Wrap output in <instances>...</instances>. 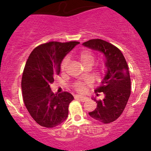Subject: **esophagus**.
I'll use <instances>...</instances> for the list:
<instances>
[{
  "label": "esophagus",
  "instance_id": "34e87169",
  "mask_svg": "<svg viewBox=\"0 0 151 151\" xmlns=\"http://www.w3.org/2000/svg\"><path fill=\"white\" fill-rule=\"evenodd\" d=\"M74 97H75V99H79V100L82 101V102H84V101L87 100V99H88V98L86 97V96H80V95H78V94L75 95V96H74Z\"/></svg>",
  "mask_w": 151,
  "mask_h": 151
}]
</instances>
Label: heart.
<instances>
[{"mask_svg": "<svg viewBox=\"0 0 151 151\" xmlns=\"http://www.w3.org/2000/svg\"><path fill=\"white\" fill-rule=\"evenodd\" d=\"M79 58H80V61H81L82 64L83 65V66L87 65H93V63H94V56H93V54L88 50H84L83 52H80V55H79ZM69 62V59L68 58H64V60H63L62 63H61V68L62 70L65 69L67 65L68 64ZM87 85V83H83V82H77L74 85V87L77 89L78 91L80 92H83L86 90V86Z\"/></svg>", "mask_w": 151, "mask_h": 151, "instance_id": "b5f03b06", "label": "heart"}]
</instances>
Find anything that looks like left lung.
<instances>
[{"label":"left lung","mask_w":151,"mask_h":151,"mask_svg":"<svg viewBox=\"0 0 151 151\" xmlns=\"http://www.w3.org/2000/svg\"><path fill=\"white\" fill-rule=\"evenodd\" d=\"M83 46L96 51L105 57V74L95 93L102 92L104 98L96 100V109L89 112L91 117L102 123L116 120L123 112L131 95V77L128 64L121 51L105 40L93 39L83 43Z\"/></svg>","instance_id":"left-lung-1"}]
</instances>
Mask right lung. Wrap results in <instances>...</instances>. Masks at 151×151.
<instances>
[{"label": "right lung", "mask_w": 151, "mask_h": 151, "mask_svg": "<svg viewBox=\"0 0 151 151\" xmlns=\"http://www.w3.org/2000/svg\"><path fill=\"white\" fill-rule=\"evenodd\" d=\"M79 42H49L35 48L29 55L21 81L23 101L34 120L46 128H55L68 117V105L74 99L68 92L53 93L50 85L60 71L67 54Z\"/></svg>", "instance_id": "add662e5"}]
</instances>
